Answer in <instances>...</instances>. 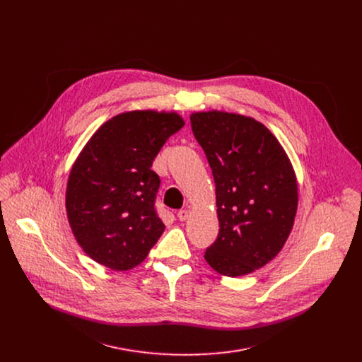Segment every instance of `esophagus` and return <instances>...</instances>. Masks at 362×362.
I'll list each match as a JSON object with an SVG mask.
<instances>
[{"mask_svg":"<svg viewBox=\"0 0 362 362\" xmlns=\"http://www.w3.org/2000/svg\"><path fill=\"white\" fill-rule=\"evenodd\" d=\"M187 218H189V211L183 209V211H179V212H177V219H179L180 222L187 221Z\"/></svg>","mask_w":362,"mask_h":362,"instance_id":"1","label":"esophagus"}]
</instances>
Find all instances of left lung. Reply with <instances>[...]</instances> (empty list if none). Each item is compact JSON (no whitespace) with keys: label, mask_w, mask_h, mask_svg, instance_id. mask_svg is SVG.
Segmentation results:
<instances>
[{"label":"left lung","mask_w":362,"mask_h":362,"mask_svg":"<svg viewBox=\"0 0 362 362\" xmlns=\"http://www.w3.org/2000/svg\"><path fill=\"white\" fill-rule=\"evenodd\" d=\"M190 126L216 186L219 233L204 259L223 276L249 275L274 259L292 230L293 166L279 140L253 117L194 112Z\"/></svg>","instance_id":"1"}]
</instances>
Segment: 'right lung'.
Wrapping results in <instances>:
<instances>
[{"instance_id":"right-lung-1","label":"right lung","mask_w":362,"mask_h":362,"mask_svg":"<svg viewBox=\"0 0 362 362\" xmlns=\"http://www.w3.org/2000/svg\"><path fill=\"white\" fill-rule=\"evenodd\" d=\"M185 126L176 112L132 110L103 123L74 160L66 187L71 232L91 259L116 272L140 265L165 230L150 168Z\"/></svg>"}]
</instances>
